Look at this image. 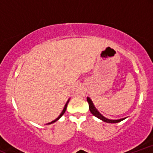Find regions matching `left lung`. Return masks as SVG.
<instances>
[{"label":"left lung","mask_w":153,"mask_h":153,"mask_svg":"<svg viewBox=\"0 0 153 153\" xmlns=\"http://www.w3.org/2000/svg\"><path fill=\"white\" fill-rule=\"evenodd\" d=\"M87 101H88V103L89 109H90V111L91 112V114H92L94 116H95L96 117H97V118H99V119H101V120H102L103 122H105L106 123H118V122H122V121L124 120V119H125L126 118H127V117H125V118H122L120 119H107L105 117H103V116L101 114V113H100L99 111L97 110V108L95 107L94 103H93V101H92V100H91L89 97H87Z\"/></svg>","instance_id":"1"}]
</instances>
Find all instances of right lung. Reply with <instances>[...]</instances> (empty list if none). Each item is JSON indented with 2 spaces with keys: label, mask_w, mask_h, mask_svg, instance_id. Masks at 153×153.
Instances as JSON below:
<instances>
[{
  "label": "right lung",
  "mask_w": 153,
  "mask_h": 153,
  "mask_svg": "<svg viewBox=\"0 0 153 153\" xmlns=\"http://www.w3.org/2000/svg\"><path fill=\"white\" fill-rule=\"evenodd\" d=\"M69 101H70V99L68 100V101H67L66 102V103H65V107H64V108H63L62 109V112H61V114H60L59 115V117H57V119H54V120H53L52 121V122H50V123H48V124H52V123H54L55 122H57V120H59V119L61 118V117H62V116L64 114H65V111H66V108H67V106H68V102H69Z\"/></svg>",
  "instance_id": "right-lung-1"
}]
</instances>
